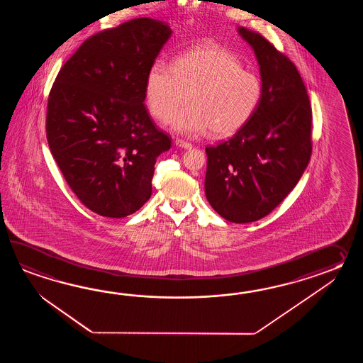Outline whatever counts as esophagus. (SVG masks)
I'll use <instances>...</instances> for the list:
<instances>
[{
    "label": "esophagus",
    "mask_w": 363,
    "mask_h": 363,
    "mask_svg": "<svg viewBox=\"0 0 363 363\" xmlns=\"http://www.w3.org/2000/svg\"><path fill=\"white\" fill-rule=\"evenodd\" d=\"M175 144H177V147H182V149H191L192 147V144L188 143V141H184V140L178 139L175 141Z\"/></svg>",
    "instance_id": "esophagus-1"
}]
</instances>
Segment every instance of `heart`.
Here are the masks:
<instances>
[{
	"label": "heart",
	"mask_w": 363,
	"mask_h": 363,
	"mask_svg": "<svg viewBox=\"0 0 363 363\" xmlns=\"http://www.w3.org/2000/svg\"><path fill=\"white\" fill-rule=\"evenodd\" d=\"M183 92L186 106L169 121L171 131L186 138L211 130L216 136H228L255 114L262 83L227 49L203 45L179 55L172 65L155 60L147 69L145 101L155 119L166 121Z\"/></svg>",
	"instance_id": "heart-1"
}]
</instances>
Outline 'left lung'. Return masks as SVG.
<instances>
[{"label": "left lung", "instance_id": "left-lung-1", "mask_svg": "<svg viewBox=\"0 0 363 363\" xmlns=\"http://www.w3.org/2000/svg\"><path fill=\"white\" fill-rule=\"evenodd\" d=\"M255 50L262 97L253 116L231 139L206 147L205 194L233 223L270 214L294 189L311 155V108L292 62L257 32L238 28Z\"/></svg>", "mask_w": 363, "mask_h": 363}]
</instances>
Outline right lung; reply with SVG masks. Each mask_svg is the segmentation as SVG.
<instances>
[{
    "label": "right lung",
    "mask_w": 363,
    "mask_h": 363,
    "mask_svg": "<svg viewBox=\"0 0 363 363\" xmlns=\"http://www.w3.org/2000/svg\"><path fill=\"white\" fill-rule=\"evenodd\" d=\"M172 35L138 18L85 40L49 93L47 139L71 191L99 216L123 218L152 196L171 140L144 105L147 69Z\"/></svg>",
    "instance_id": "right-lung-1"
}]
</instances>
